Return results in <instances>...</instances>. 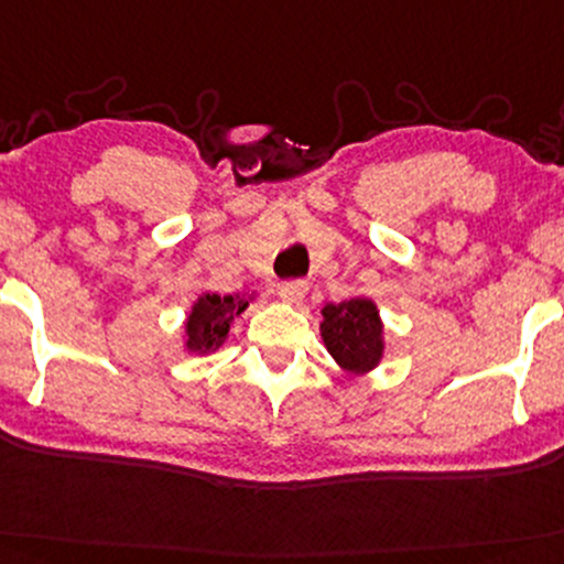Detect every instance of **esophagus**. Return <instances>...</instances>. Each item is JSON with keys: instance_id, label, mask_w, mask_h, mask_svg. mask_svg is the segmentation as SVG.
<instances>
[{"instance_id": "obj_1", "label": "esophagus", "mask_w": 564, "mask_h": 564, "mask_svg": "<svg viewBox=\"0 0 564 564\" xmlns=\"http://www.w3.org/2000/svg\"><path fill=\"white\" fill-rule=\"evenodd\" d=\"M304 294H307V281H286L278 286V296L286 304H300Z\"/></svg>"}]
</instances>
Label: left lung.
<instances>
[{
    "instance_id": "8db88e82",
    "label": "left lung",
    "mask_w": 564,
    "mask_h": 564,
    "mask_svg": "<svg viewBox=\"0 0 564 564\" xmlns=\"http://www.w3.org/2000/svg\"><path fill=\"white\" fill-rule=\"evenodd\" d=\"M321 336L334 362L349 376H368L386 355V328L381 310L368 296L325 304L321 310Z\"/></svg>"
}]
</instances>
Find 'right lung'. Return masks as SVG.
Wrapping results in <instances>:
<instances>
[{
    "mask_svg": "<svg viewBox=\"0 0 564 564\" xmlns=\"http://www.w3.org/2000/svg\"><path fill=\"white\" fill-rule=\"evenodd\" d=\"M257 300V291H243L234 296H217V294H199L188 310L186 323H183V349L188 355H213L228 341L230 325L249 302Z\"/></svg>",
    "mask_w": 564,
    "mask_h": 564,
    "instance_id": "right-lung-1",
    "label": "right lung"
}]
</instances>
